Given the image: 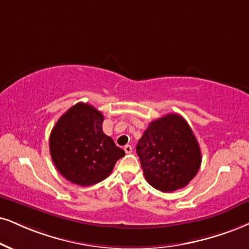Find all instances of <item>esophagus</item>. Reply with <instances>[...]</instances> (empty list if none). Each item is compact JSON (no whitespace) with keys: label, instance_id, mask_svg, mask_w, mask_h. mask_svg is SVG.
<instances>
[{"label":"esophagus","instance_id":"obj_1","mask_svg":"<svg viewBox=\"0 0 249 249\" xmlns=\"http://www.w3.org/2000/svg\"><path fill=\"white\" fill-rule=\"evenodd\" d=\"M124 150L125 153H131V152H133V148H131V145H129V144H127V145H124Z\"/></svg>","mask_w":249,"mask_h":249}]
</instances>
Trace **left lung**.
Instances as JSON below:
<instances>
[{
    "instance_id": "1",
    "label": "left lung",
    "mask_w": 249,
    "mask_h": 249,
    "mask_svg": "<svg viewBox=\"0 0 249 249\" xmlns=\"http://www.w3.org/2000/svg\"><path fill=\"white\" fill-rule=\"evenodd\" d=\"M136 152L146 181L162 193L186 187L197 174L202 161L192 128L176 113L150 122Z\"/></svg>"
}]
</instances>
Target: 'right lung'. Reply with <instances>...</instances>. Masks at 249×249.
Wrapping results in <instances>:
<instances>
[{
    "label": "right lung",
    "mask_w": 249,
    "mask_h": 249,
    "mask_svg": "<svg viewBox=\"0 0 249 249\" xmlns=\"http://www.w3.org/2000/svg\"><path fill=\"white\" fill-rule=\"evenodd\" d=\"M104 115L89 104L78 103L57 120L50 137L56 170L78 186L96 185L112 173L124 151L103 131Z\"/></svg>",
    "instance_id": "1"
}]
</instances>
